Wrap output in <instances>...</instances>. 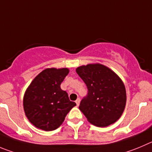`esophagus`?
Returning <instances> with one entry per match:
<instances>
[{
	"label": "esophagus",
	"mask_w": 152,
	"mask_h": 152,
	"mask_svg": "<svg viewBox=\"0 0 152 152\" xmlns=\"http://www.w3.org/2000/svg\"><path fill=\"white\" fill-rule=\"evenodd\" d=\"M76 105H77V106H79V103H80V99L78 98L77 100H76Z\"/></svg>",
	"instance_id": "34e87169"
}]
</instances>
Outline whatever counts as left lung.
<instances>
[{"label": "left lung", "mask_w": 152, "mask_h": 152, "mask_svg": "<svg viewBox=\"0 0 152 152\" xmlns=\"http://www.w3.org/2000/svg\"><path fill=\"white\" fill-rule=\"evenodd\" d=\"M87 86V97L79 108L94 126L107 127L120 118L127 95L124 83L114 71L101 64H88L76 69Z\"/></svg>", "instance_id": "obj_1"}]
</instances>
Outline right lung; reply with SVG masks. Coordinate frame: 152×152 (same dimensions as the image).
Returning a JSON list of instances; mask_svg holds the SVG:
<instances>
[{
	"label": "right lung",
	"mask_w": 152,
	"mask_h": 152,
	"mask_svg": "<svg viewBox=\"0 0 152 152\" xmlns=\"http://www.w3.org/2000/svg\"><path fill=\"white\" fill-rule=\"evenodd\" d=\"M69 71L68 68H46L33 79L25 91L24 111L37 128L45 131L58 128L67 113L76 105L61 88Z\"/></svg>",
	"instance_id": "obj_1"
}]
</instances>
